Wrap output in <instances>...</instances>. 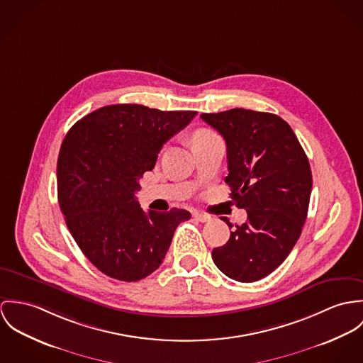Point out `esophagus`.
<instances>
[{"label": "esophagus", "instance_id": "obj_1", "mask_svg": "<svg viewBox=\"0 0 363 363\" xmlns=\"http://www.w3.org/2000/svg\"><path fill=\"white\" fill-rule=\"evenodd\" d=\"M194 217H195L196 220H199L201 223H207V221L211 220V216L204 214V213H201V211H194Z\"/></svg>", "mask_w": 363, "mask_h": 363}]
</instances>
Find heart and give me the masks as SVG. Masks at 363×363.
Segmentation results:
<instances>
[{
	"label": "heart",
	"mask_w": 363,
	"mask_h": 363,
	"mask_svg": "<svg viewBox=\"0 0 363 363\" xmlns=\"http://www.w3.org/2000/svg\"><path fill=\"white\" fill-rule=\"evenodd\" d=\"M214 136H217L214 132H211V130H208V129H204V128H201V129H196V130L194 132V135H192V143L199 142V140H204V139H210V138H214Z\"/></svg>",
	"instance_id": "obj_1"
}]
</instances>
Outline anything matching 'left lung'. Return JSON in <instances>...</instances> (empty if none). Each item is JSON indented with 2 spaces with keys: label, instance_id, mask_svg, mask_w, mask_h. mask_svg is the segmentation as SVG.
Instances as JSON below:
<instances>
[{
  "label": "left lung",
  "instance_id": "1",
  "mask_svg": "<svg viewBox=\"0 0 363 363\" xmlns=\"http://www.w3.org/2000/svg\"><path fill=\"white\" fill-rule=\"evenodd\" d=\"M201 118L225 140V182L247 213L227 243L213 249V262L235 281H257L281 264L301 237L312 192L309 160L276 114L233 108Z\"/></svg>",
  "mask_w": 363,
  "mask_h": 363
}]
</instances>
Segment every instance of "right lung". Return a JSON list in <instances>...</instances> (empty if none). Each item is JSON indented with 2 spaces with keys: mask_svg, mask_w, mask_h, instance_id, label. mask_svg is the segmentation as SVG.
Returning <instances> with one entry per match:
<instances>
[{
  "mask_svg": "<svg viewBox=\"0 0 363 363\" xmlns=\"http://www.w3.org/2000/svg\"><path fill=\"white\" fill-rule=\"evenodd\" d=\"M196 111H162L140 104L101 107L77 122L57 162L61 211L83 255L106 276L139 281L159 269L184 208L165 213L136 201L139 179L152 171L162 145Z\"/></svg>",
  "mask_w": 363,
  "mask_h": 363,
  "instance_id": "right-lung-1",
  "label": "right lung"
}]
</instances>
